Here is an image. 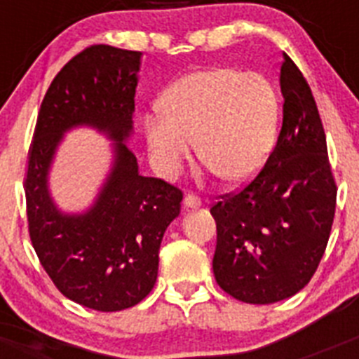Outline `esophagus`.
<instances>
[{
    "label": "esophagus",
    "instance_id": "esophagus-1",
    "mask_svg": "<svg viewBox=\"0 0 359 359\" xmlns=\"http://www.w3.org/2000/svg\"><path fill=\"white\" fill-rule=\"evenodd\" d=\"M183 207L189 208V210H196V208L201 207V199L194 194H187L183 199Z\"/></svg>",
    "mask_w": 359,
    "mask_h": 359
}]
</instances>
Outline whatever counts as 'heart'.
<instances>
[{"label":"heart","instance_id":"heart-1","mask_svg":"<svg viewBox=\"0 0 359 359\" xmlns=\"http://www.w3.org/2000/svg\"><path fill=\"white\" fill-rule=\"evenodd\" d=\"M161 107L145 118V138L165 174L182 169L199 140V158L223 182H250L277 138V91L259 73L198 69L167 91Z\"/></svg>","mask_w":359,"mask_h":359}]
</instances>
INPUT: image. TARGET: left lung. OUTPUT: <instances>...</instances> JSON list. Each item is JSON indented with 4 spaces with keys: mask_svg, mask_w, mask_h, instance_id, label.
Returning <instances> with one entry per match:
<instances>
[{
    "mask_svg": "<svg viewBox=\"0 0 359 359\" xmlns=\"http://www.w3.org/2000/svg\"><path fill=\"white\" fill-rule=\"evenodd\" d=\"M282 129L262 170L210 208L217 226L214 275L246 304L302 290L320 264L336 208V183L311 88L290 57L280 66Z\"/></svg>",
    "mask_w": 359,
    "mask_h": 359,
    "instance_id": "1",
    "label": "left lung"
}]
</instances>
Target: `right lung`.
I'll return each instance as SVG.
<instances>
[{
    "mask_svg": "<svg viewBox=\"0 0 359 359\" xmlns=\"http://www.w3.org/2000/svg\"><path fill=\"white\" fill-rule=\"evenodd\" d=\"M142 52L95 44L57 73L44 95L25 180L28 231L44 271L73 302L122 311L142 302L158 277L163 233L180 215L182 190L138 172L128 147ZM93 127L114 142V165L94 205L66 215L48 176L64 133Z\"/></svg>",
    "mask_w": 359,
    "mask_h": 359,
    "instance_id": "1",
    "label": "right lung"
}]
</instances>
